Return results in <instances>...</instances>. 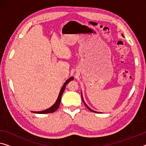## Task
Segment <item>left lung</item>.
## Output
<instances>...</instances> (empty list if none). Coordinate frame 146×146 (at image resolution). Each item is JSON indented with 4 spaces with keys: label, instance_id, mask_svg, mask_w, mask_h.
Wrapping results in <instances>:
<instances>
[{
    "label": "left lung",
    "instance_id": "obj_1",
    "mask_svg": "<svg viewBox=\"0 0 146 146\" xmlns=\"http://www.w3.org/2000/svg\"><path fill=\"white\" fill-rule=\"evenodd\" d=\"M122 35V36L123 37H124V36H123V35ZM82 100H83V102H84V104L86 105V106L87 108H88L89 110L90 111H93V112H96V113H100V112H97V111H94V110H91L90 108H89L88 106H87V105L86 104V102H85V101H84V98H83V96H82Z\"/></svg>",
    "mask_w": 146,
    "mask_h": 146
}]
</instances>
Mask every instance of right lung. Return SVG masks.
I'll return each mask as SVG.
<instances>
[{
	"label": "right lung",
	"instance_id": "right-lung-1",
	"mask_svg": "<svg viewBox=\"0 0 146 146\" xmlns=\"http://www.w3.org/2000/svg\"><path fill=\"white\" fill-rule=\"evenodd\" d=\"M74 80V78L70 77V78H68V79L66 81L65 83H64V84H63V86H62L61 89H60V93L59 94V96H58V98H57V100H56L55 104H53L52 106H51L50 108L47 109V110H46L40 111H33V113H53V112H54V111L57 110L59 108V106L60 103V100H61V96L62 95V93H63L64 89H65L66 85L68 84L71 80Z\"/></svg>",
	"mask_w": 146,
	"mask_h": 146
}]
</instances>
